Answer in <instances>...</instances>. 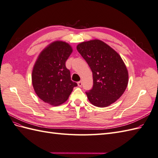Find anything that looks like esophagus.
<instances>
[{
    "label": "esophagus",
    "mask_w": 158,
    "mask_h": 158,
    "mask_svg": "<svg viewBox=\"0 0 158 158\" xmlns=\"http://www.w3.org/2000/svg\"><path fill=\"white\" fill-rule=\"evenodd\" d=\"M77 85H78V86L79 87H81L82 86V81H79V82H77Z\"/></svg>",
    "instance_id": "obj_1"
}]
</instances>
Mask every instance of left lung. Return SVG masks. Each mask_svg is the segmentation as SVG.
I'll list each match as a JSON object with an SVG mask.
<instances>
[{"instance_id":"obj_1","label":"left lung","mask_w":158,"mask_h":158,"mask_svg":"<svg viewBox=\"0 0 158 158\" xmlns=\"http://www.w3.org/2000/svg\"><path fill=\"white\" fill-rule=\"evenodd\" d=\"M77 49L93 73L94 85L85 94L91 104L110 106L123 95L128 83V72L120 55L98 39L83 42Z\"/></svg>"}]
</instances>
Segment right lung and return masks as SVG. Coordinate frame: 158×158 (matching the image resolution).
Instances as JSON below:
<instances>
[{"label": "right lung", "instance_id": "right-lung-1", "mask_svg": "<svg viewBox=\"0 0 158 158\" xmlns=\"http://www.w3.org/2000/svg\"><path fill=\"white\" fill-rule=\"evenodd\" d=\"M73 51L63 41H55L43 49L36 60L32 73V83L39 98L51 106L66 102L77 84L71 79L65 62Z\"/></svg>", "mask_w": 158, "mask_h": 158}]
</instances>
